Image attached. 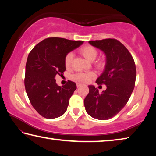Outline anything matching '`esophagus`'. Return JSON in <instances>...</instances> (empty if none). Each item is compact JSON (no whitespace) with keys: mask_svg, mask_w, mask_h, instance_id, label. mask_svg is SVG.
<instances>
[{"mask_svg":"<svg viewBox=\"0 0 156 156\" xmlns=\"http://www.w3.org/2000/svg\"><path fill=\"white\" fill-rule=\"evenodd\" d=\"M82 85H83V84H80V83H77V87H81Z\"/></svg>","mask_w":156,"mask_h":156,"instance_id":"obj_1","label":"esophagus"}]
</instances>
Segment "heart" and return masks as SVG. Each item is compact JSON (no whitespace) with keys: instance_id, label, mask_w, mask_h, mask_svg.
I'll use <instances>...</instances> for the list:
<instances>
[{"instance_id":"obj_1","label":"heart","mask_w":156,"mask_h":156,"mask_svg":"<svg viewBox=\"0 0 156 156\" xmlns=\"http://www.w3.org/2000/svg\"><path fill=\"white\" fill-rule=\"evenodd\" d=\"M78 51L86 59L89 61L93 60V64L95 67L98 69H102L105 67V60L103 58L95 59L98 55L97 49L91 45H84L79 49ZM73 55L72 53H68L65 58V65L67 69H69L72 67ZM95 76V73L92 72H79L72 76L73 80L80 83H87L88 81Z\"/></svg>"}]
</instances>
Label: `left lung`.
Segmentation results:
<instances>
[{
	"mask_svg": "<svg viewBox=\"0 0 156 156\" xmlns=\"http://www.w3.org/2000/svg\"><path fill=\"white\" fill-rule=\"evenodd\" d=\"M89 43L106 55L105 69L96 83L105 84L107 89L100 94L97 88L89 85V92L84 100V107L92 118L106 120L119 113L127 103L135 86L136 64L129 50L116 39Z\"/></svg>",
	"mask_w": 156,
	"mask_h": 156,
	"instance_id": "obj_1",
	"label": "left lung"
}]
</instances>
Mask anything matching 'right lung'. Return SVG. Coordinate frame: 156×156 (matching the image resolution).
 Returning a JSON list of instances; mask_svg holds the SVG:
<instances>
[{"label":"right lung","instance_id":"obj_1","mask_svg":"<svg viewBox=\"0 0 156 156\" xmlns=\"http://www.w3.org/2000/svg\"><path fill=\"white\" fill-rule=\"evenodd\" d=\"M83 43L80 41L51 37L31 49L25 67V87L31 105L47 119L60 117L67 111L76 84L68 80L64 86L56 83V76L66 69L65 58L69 52Z\"/></svg>","mask_w":156,"mask_h":156}]
</instances>
